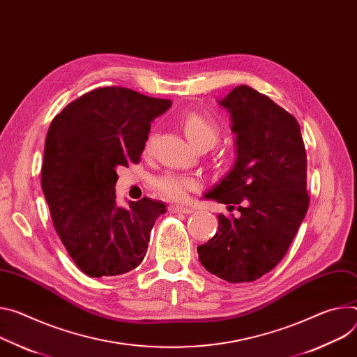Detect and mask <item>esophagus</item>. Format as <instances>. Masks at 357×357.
I'll list each match as a JSON object with an SVG mask.
<instances>
[{"label": "esophagus", "instance_id": "1", "mask_svg": "<svg viewBox=\"0 0 357 357\" xmlns=\"http://www.w3.org/2000/svg\"><path fill=\"white\" fill-rule=\"evenodd\" d=\"M169 211H171V212H174V213H185V215H188V213H192V212H193L190 208L179 206V205H171V206H169Z\"/></svg>", "mask_w": 357, "mask_h": 357}]
</instances>
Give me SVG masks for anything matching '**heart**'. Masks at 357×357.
Returning a JSON list of instances; mask_svg holds the SVG:
<instances>
[{"label": "heart", "mask_w": 357, "mask_h": 357, "mask_svg": "<svg viewBox=\"0 0 357 357\" xmlns=\"http://www.w3.org/2000/svg\"><path fill=\"white\" fill-rule=\"evenodd\" d=\"M186 138L197 148H211L220 137L218 121L206 114L192 111L181 119ZM152 137L145 144V152L151 151ZM155 189L169 201H185L190 190L199 188V179L192 175L168 172L155 179Z\"/></svg>", "instance_id": "b5f03b06"}]
</instances>
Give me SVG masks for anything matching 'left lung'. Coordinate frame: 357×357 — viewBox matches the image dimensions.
<instances>
[{"label": "left lung", "instance_id": "1", "mask_svg": "<svg viewBox=\"0 0 357 357\" xmlns=\"http://www.w3.org/2000/svg\"><path fill=\"white\" fill-rule=\"evenodd\" d=\"M219 104L232 115L238 158L205 198L241 212L219 213V229L198 246L204 268L229 283L256 280L286 255L309 208L306 149L296 118L248 85Z\"/></svg>", "mask_w": 357, "mask_h": 357}]
</instances>
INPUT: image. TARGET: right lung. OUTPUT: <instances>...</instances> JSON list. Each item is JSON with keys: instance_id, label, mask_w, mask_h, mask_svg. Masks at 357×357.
Wrapping results in <instances>:
<instances>
[{"instance_id": "right-lung-1", "label": "right lung", "mask_w": 357, "mask_h": 357, "mask_svg": "<svg viewBox=\"0 0 357 357\" xmlns=\"http://www.w3.org/2000/svg\"><path fill=\"white\" fill-rule=\"evenodd\" d=\"M171 101L122 86L96 88L52 119L41 185L55 231L75 265L91 278L135 269L148 249L162 202L142 198L116 206V169L138 164L153 118Z\"/></svg>"}]
</instances>
